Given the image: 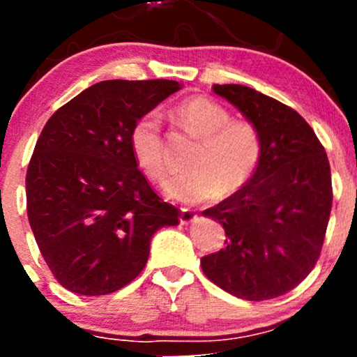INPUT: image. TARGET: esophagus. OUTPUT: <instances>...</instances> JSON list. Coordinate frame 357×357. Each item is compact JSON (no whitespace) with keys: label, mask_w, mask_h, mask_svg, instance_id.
<instances>
[{"label":"esophagus","mask_w":357,"mask_h":357,"mask_svg":"<svg viewBox=\"0 0 357 357\" xmlns=\"http://www.w3.org/2000/svg\"><path fill=\"white\" fill-rule=\"evenodd\" d=\"M196 213L192 210H188V208H183L181 213H179V221H181L183 225H190L192 221H196Z\"/></svg>","instance_id":"1"}]
</instances>
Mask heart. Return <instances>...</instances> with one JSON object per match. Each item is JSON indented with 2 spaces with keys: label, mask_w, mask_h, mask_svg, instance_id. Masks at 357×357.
Returning <instances> with one entry per match:
<instances>
[{
  "label": "heart",
  "mask_w": 357,
  "mask_h": 357,
  "mask_svg": "<svg viewBox=\"0 0 357 357\" xmlns=\"http://www.w3.org/2000/svg\"><path fill=\"white\" fill-rule=\"evenodd\" d=\"M179 126L199 137L191 171L162 181L167 198L184 204L208 203L221 195H233L248 184L264 155L260 130L252 122L231 121V114L208 97H190L173 110ZM129 147L149 178L165 174L161 122L158 114L139 117L129 132Z\"/></svg>",
  "instance_id": "1"
}]
</instances>
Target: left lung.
Instances as JSON below:
<instances>
[{"label": "left lung", "instance_id": "obj_1", "mask_svg": "<svg viewBox=\"0 0 357 357\" xmlns=\"http://www.w3.org/2000/svg\"><path fill=\"white\" fill-rule=\"evenodd\" d=\"M260 130L264 155L240 191L203 211L225 228V247L202 258L213 284L247 301L292 290L321 255L333 206L331 166L301 114L255 89L213 85Z\"/></svg>", "mask_w": 357, "mask_h": 357}]
</instances>
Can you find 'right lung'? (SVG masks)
I'll list each match as a JSON object with an SVG mask.
<instances>
[{
    "instance_id": "obj_1",
    "label": "right lung",
    "mask_w": 357,
    "mask_h": 357,
    "mask_svg": "<svg viewBox=\"0 0 357 357\" xmlns=\"http://www.w3.org/2000/svg\"><path fill=\"white\" fill-rule=\"evenodd\" d=\"M176 80H105L48 119L26 171V213L65 289L105 296L136 278L159 228L179 223L139 171L130 127L178 92Z\"/></svg>"
}]
</instances>
